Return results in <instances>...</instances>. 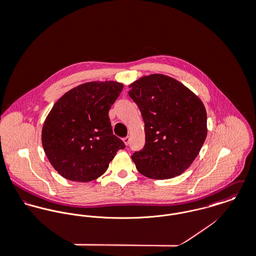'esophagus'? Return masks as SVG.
Segmentation results:
<instances>
[{
	"label": "esophagus",
	"instance_id": "esophagus-1",
	"mask_svg": "<svg viewBox=\"0 0 256 256\" xmlns=\"http://www.w3.org/2000/svg\"><path fill=\"white\" fill-rule=\"evenodd\" d=\"M123 141H124L125 145H126V146H128V145H129V143H130V137H129V136H127V137L123 138Z\"/></svg>",
	"mask_w": 256,
	"mask_h": 256
}]
</instances>
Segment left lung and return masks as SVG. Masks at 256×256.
I'll return each instance as SVG.
<instances>
[{
  "label": "left lung",
  "mask_w": 256,
  "mask_h": 256,
  "mask_svg": "<svg viewBox=\"0 0 256 256\" xmlns=\"http://www.w3.org/2000/svg\"><path fill=\"white\" fill-rule=\"evenodd\" d=\"M129 88L145 122L146 144L132 154L138 172L154 180L182 174L207 136L203 102L183 84L160 74L143 76Z\"/></svg>",
  "instance_id": "1"
}]
</instances>
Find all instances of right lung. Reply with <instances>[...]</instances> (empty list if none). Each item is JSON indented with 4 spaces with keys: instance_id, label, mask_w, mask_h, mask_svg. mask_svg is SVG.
Masks as SVG:
<instances>
[{
    "instance_id": "1",
    "label": "right lung",
    "mask_w": 256,
    "mask_h": 256,
    "mask_svg": "<svg viewBox=\"0 0 256 256\" xmlns=\"http://www.w3.org/2000/svg\"><path fill=\"white\" fill-rule=\"evenodd\" d=\"M123 84L90 82L66 92L52 108L42 128V146L63 178L92 182L104 174L118 150L125 148L113 134L108 111Z\"/></svg>"
}]
</instances>
